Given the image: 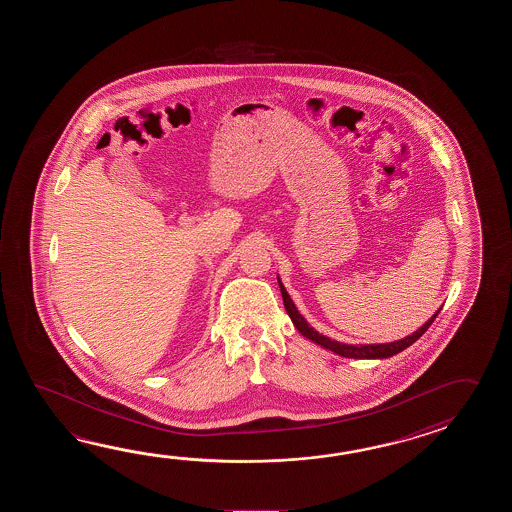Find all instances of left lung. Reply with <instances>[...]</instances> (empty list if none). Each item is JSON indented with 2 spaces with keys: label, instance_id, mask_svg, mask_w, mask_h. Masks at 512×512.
<instances>
[{
  "label": "left lung",
  "instance_id": "obj_1",
  "mask_svg": "<svg viewBox=\"0 0 512 512\" xmlns=\"http://www.w3.org/2000/svg\"><path fill=\"white\" fill-rule=\"evenodd\" d=\"M278 283H280V291H282L285 311H287V315L291 316L294 327H296V329H298L305 338L313 340V342L318 344V346L329 349V351L337 353L340 357H348V359H388V357L397 355L399 351H403V349L408 348V346H412L415 340L421 337V335H425L426 329L432 326L435 316H437V313L441 311V309H439V311H437V313H435V315L432 316L426 324L419 327L415 333L408 335L406 338H401V340H395V342H390V344H360V346H353V344H342V342H337V340H331L329 337H324V335H320L318 331H315L313 327L309 326L304 316L298 313L296 305L293 304V300H291L289 293L285 291V287H283V283L280 282V278H278Z\"/></svg>",
  "mask_w": 512,
  "mask_h": 512
}]
</instances>
